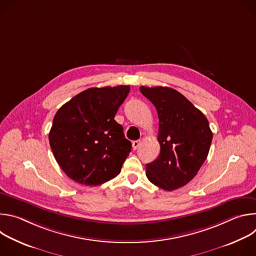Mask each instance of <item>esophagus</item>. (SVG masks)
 Here are the masks:
<instances>
[{
    "mask_svg": "<svg viewBox=\"0 0 256 256\" xmlns=\"http://www.w3.org/2000/svg\"><path fill=\"white\" fill-rule=\"evenodd\" d=\"M140 140H134V142H132V149H134V150H136V149L140 147Z\"/></svg>",
    "mask_w": 256,
    "mask_h": 256,
    "instance_id": "34e87169",
    "label": "esophagus"
}]
</instances>
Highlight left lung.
Segmentation results:
<instances>
[{"label": "left lung", "mask_w": 256, "mask_h": 256, "mask_svg": "<svg viewBox=\"0 0 256 256\" xmlns=\"http://www.w3.org/2000/svg\"><path fill=\"white\" fill-rule=\"evenodd\" d=\"M140 91L156 107L160 154L147 164L146 175L164 190L188 184L206 161L212 132L204 114L188 99L169 87H144Z\"/></svg>", "instance_id": "1"}]
</instances>
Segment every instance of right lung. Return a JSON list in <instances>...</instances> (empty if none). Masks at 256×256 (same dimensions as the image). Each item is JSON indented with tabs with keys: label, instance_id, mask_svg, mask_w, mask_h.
Here are the masks:
<instances>
[{
	"label": "right lung",
	"instance_id": "add662e5",
	"mask_svg": "<svg viewBox=\"0 0 256 256\" xmlns=\"http://www.w3.org/2000/svg\"><path fill=\"white\" fill-rule=\"evenodd\" d=\"M130 86L89 88L64 103L48 134L54 158L78 184L96 186L116 177L132 150L114 116Z\"/></svg>",
	"mask_w": 256,
	"mask_h": 256
}]
</instances>
